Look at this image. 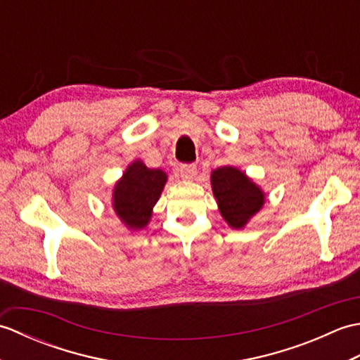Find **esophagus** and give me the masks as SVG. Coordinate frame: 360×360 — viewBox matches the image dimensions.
Segmentation results:
<instances>
[{
  "label": "esophagus",
  "mask_w": 360,
  "mask_h": 360,
  "mask_svg": "<svg viewBox=\"0 0 360 360\" xmlns=\"http://www.w3.org/2000/svg\"><path fill=\"white\" fill-rule=\"evenodd\" d=\"M179 173H181V176H182V178H184V179H193L195 176H196V173H198L196 165H195V164H184V165H181Z\"/></svg>",
  "instance_id": "1"
}]
</instances>
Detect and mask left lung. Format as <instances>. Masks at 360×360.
Segmentation results:
<instances>
[{"instance_id": "1", "label": "left lung", "mask_w": 360, "mask_h": 360, "mask_svg": "<svg viewBox=\"0 0 360 360\" xmlns=\"http://www.w3.org/2000/svg\"><path fill=\"white\" fill-rule=\"evenodd\" d=\"M212 188L221 215L233 229L244 227L264 204L262 190L235 167H221L213 170Z\"/></svg>"}]
</instances>
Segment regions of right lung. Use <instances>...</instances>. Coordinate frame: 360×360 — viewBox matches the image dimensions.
I'll return each instance as SVG.
<instances>
[{
    "label": "right lung",
    "mask_w": 360,
    "mask_h": 360,
    "mask_svg": "<svg viewBox=\"0 0 360 360\" xmlns=\"http://www.w3.org/2000/svg\"><path fill=\"white\" fill-rule=\"evenodd\" d=\"M167 174L162 170L147 168L136 160L127 168L114 188V210L129 229H142L148 224L151 209L165 186Z\"/></svg>",
    "instance_id": "right-lung-1"
}]
</instances>
